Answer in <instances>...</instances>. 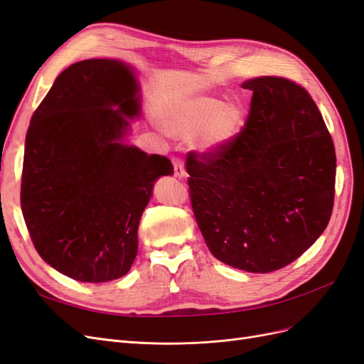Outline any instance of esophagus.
Wrapping results in <instances>:
<instances>
[{
	"mask_svg": "<svg viewBox=\"0 0 364 364\" xmlns=\"http://www.w3.org/2000/svg\"><path fill=\"white\" fill-rule=\"evenodd\" d=\"M173 168H174L176 178H179V179L185 178L186 173H185V168H183V164L179 158H173Z\"/></svg>",
	"mask_w": 364,
	"mask_h": 364,
	"instance_id": "esophagus-1",
	"label": "esophagus"
}]
</instances>
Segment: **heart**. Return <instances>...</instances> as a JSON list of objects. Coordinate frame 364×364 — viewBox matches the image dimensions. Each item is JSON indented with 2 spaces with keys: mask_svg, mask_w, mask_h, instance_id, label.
Listing matches in <instances>:
<instances>
[{
  "mask_svg": "<svg viewBox=\"0 0 364 364\" xmlns=\"http://www.w3.org/2000/svg\"><path fill=\"white\" fill-rule=\"evenodd\" d=\"M245 121V111L238 103H225L217 97H194L176 102L161 115V126L181 138L196 136L203 151H217L228 146Z\"/></svg>",
  "mask_w": 364,
  "mask_h": 364,
  "instance_id": "obj_1",
  "label": "heart"
}]
</instances>
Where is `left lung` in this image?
I'll list each match as a JSON object with an SVG mask.
<instances>
[{"label":"left lung","mask_w":364,"mask_h":364,"mask_svg":"<svg viewBox=\"0 0 364 364\" xmlns=\"http://www.w3.org/2000/svg\"><path fill=\"white\" fill-rule=\"evenodd\" d=\"M246 124L228 146L186 156L196 222L213 255L252 273L299 258L328 226L336 150L311 95L284 77H255Z\"/></svg>","instance_id":"1"}]
</instances>
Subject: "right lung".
Returning a JSON list of instances; mask_svg holds the SVG:
<instances>
[{
  "label": "right lung",
  "mask_w": 364,
  "mask_h": 364,
  "mask_svg": "<svg viewBox=\"0 0 364 364\" xmlns=\"http://www.w3.org/2000/svg\"><path fill=\"white\" fill-rule=\"evenodd\" d=\"M139 86L114 59L73 63L54 80L26 136L21 209L35 249L80 282L114 281L138 253V226L168 158L123 142Z\"/></svg>",
  "instance_id": "1"
}]
</instances>
